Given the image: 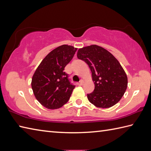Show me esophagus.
<instances>
[{
    "label": "esophagus",
    "instance_id": "obj_1",
    "mask_svg": "<svg viewBox=\"0 0 151 151\" xmlns=\"http://www.w3.org/2000/svg\"><path fill=\"white\" fill-rule=\"evenodd\" d=\"M84 80H81V81H80V85L82 86V85H84Z\"/></svg>",
    "mask_w": 151,
    "mask_h": 151
}]
</instances>
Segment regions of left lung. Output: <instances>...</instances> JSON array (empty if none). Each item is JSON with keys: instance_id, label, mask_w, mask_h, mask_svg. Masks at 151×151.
<instances>
[{"instance_id": "obj_1", "label": "left lung", "mask_w": 151, "mask_h": 151, "mask_svg": "<svg viewBox=\"0 0 151 151\" xmlns=\"http://www.w3.org/2000/svg\"><path fill=\"white\" fill-rule=\"evenodd\" d=\"M77 58L88 64L94 82V91L88 99L96 107L108 108L121 100L128 85L126 73L113 54L92 45L79 49Z\"/></svg>"}]
</instances>
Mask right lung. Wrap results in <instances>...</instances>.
<instances>
[{
  "mask_svg": "<svg viewBox=\"0 0 151 151\" xmlns=\"http://www.w3.org/2000/svg\"><path fill=\"white\" fill-rule=\"evenodd\" d=\"M76 50L67 45L57 47L45 57L36 69L31 86L35 97L44 107L58 109L69 101L75 86L70 84L64 68Z\"/></svg>",
  "mask_w": 151,
  "mask_h": 151,
  "instance_id": "add662e5",
  "label": "right lung"
}]
</instances>
